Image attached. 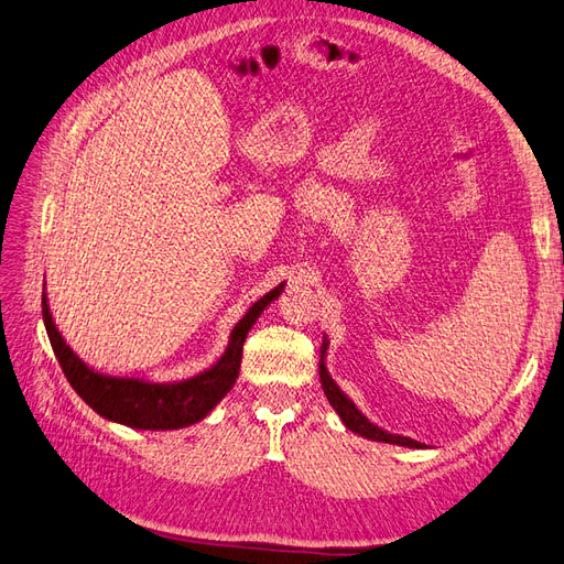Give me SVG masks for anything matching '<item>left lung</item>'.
<instances>
[{"label": "left lung", "mask_w": 564, "mask_h": 564, "mask_svg": "<svg viewBox=\"0 0 564 564\" xmlns=\"http://www.w3.org/2000/svg\"><path fill=\"white\" fill-rule=\"evenodd\" d=\"M326 350H328V338L324 336L322 359H319V381H322L324 393H326V398L330 402V408L338 412V416H340L345 426H348L355 433H359V436H362V438H369V441L393 443V445H402V447H416V451H420V447H426L424 443H416L410 436H400V433H391V431H386V429L377 426L373 422H369L367 416L357 410L355 402L340 391L338 383L330 379V373L326 369Z\"/></svg>", "instance_id": "left-lung-1"}]
</instances>
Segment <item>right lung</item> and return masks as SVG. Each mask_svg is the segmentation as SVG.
<instances>
[{"instance_id": "add662e5", "label": "right lung", "mask_w": 564, "mask_h": 564, "mask_svg": "<svg viewBox=\"0 0 564 564\" xmlns=\"http://www.w3.org/2000/svg\"><path fill=\"white\" fill-rule=\"evenodd\" d=\"M283 285L285 283L273 288V291H269L264 297H259L254 305L245 312L242 319L234 326V330H230L224 355L216 359L209 369L181 381L111 377V373H102L95 367L85 365L83 359L70 350V345H66L59 328H56L50 312L47 293H42V319H45L52 350L56 359H59L68 383L74 386V391L88 402L99 416L131 429L171 431L205 420V416L224 400L230 388H234V383L238 381L242 343L248 338V330L254 326L259 314L281 295Z\"/></svg>"}]
</instances>
